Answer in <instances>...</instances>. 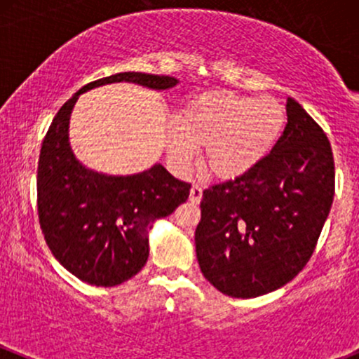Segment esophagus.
<instances>
[{"label":"esophagus","instance_id":"1","mask_svg":"<svg viewBox=\"0 0 359 359\" xmlns=\"http://www.w3.org/2000/svg\"><path fill=\"white\" fill-rule=\"evenodd\" d=\"M201 198H203V189L198 184H194V186L191 187V194H189V201H191L192 204H199Z\"/></svg>","mask_w":359,"mask_h":359}]
</instances>
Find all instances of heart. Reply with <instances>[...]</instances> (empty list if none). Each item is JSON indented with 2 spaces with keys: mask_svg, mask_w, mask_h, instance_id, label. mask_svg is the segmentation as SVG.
I'll list each match as a JSON object with an SVG mask.
<instances>
[{
  "mask_svg": "<svg viewBox=\"0 0 359 359\" xmlns=\"http://www.w3.org/2000/svg\"><path fill=\"white\" fill-rule=\"evenodd\" d=\"M283 105L271 97L250 98L235 93H208L192 100L167 135L168 160L189 172L198 148L212 175L230 179L252 170L285 128Z\"/></svg>",
  "mask_w": 359,
  "mask_h": 359,
  "instance_id": "b5f03b06",
  "label": "heart"
}]
</instances>
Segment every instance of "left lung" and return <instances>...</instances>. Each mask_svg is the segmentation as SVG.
<instances>
[{"instance_id": "left-lung-1", "label": "left lung", "mask_w": 359, "mask_h": 359, "mask_svg": "<svg viewBox=\"0 0 359 359\" xmlns=\"http://www.w3.org/2000/svg\"><path fill=\"white\" fill-rule=\"evenodd\" d=\"M269 155L249 172L204 189L196 254L204 278L231 298L290 283L312 257L336 187L320 126L293 98Z\"/></svg>"}]
</instances>
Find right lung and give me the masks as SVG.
Instances as JSON below:
<instances>
[{"label":"right lung","mask_w":359,"mask_h":359,"mask_svg":"<svg viewBox=\"0 0 359 359\" xmlns=\"http://www.w3.org/2000/svg\"><path fill=\"white\" fill-rule=\"evenodd\" d=\"M131 81L167 90L179 81L147 73H117L85 85L59 109L42 141L37 168L41 230L54 257L71 274L93 286H117L148 261L151 223L186 203L191 184L160 163L135 175H104L83 167L69 147V116L86 90Z\"/></svg>","instance_id":"add662e5"}]
</instances>
